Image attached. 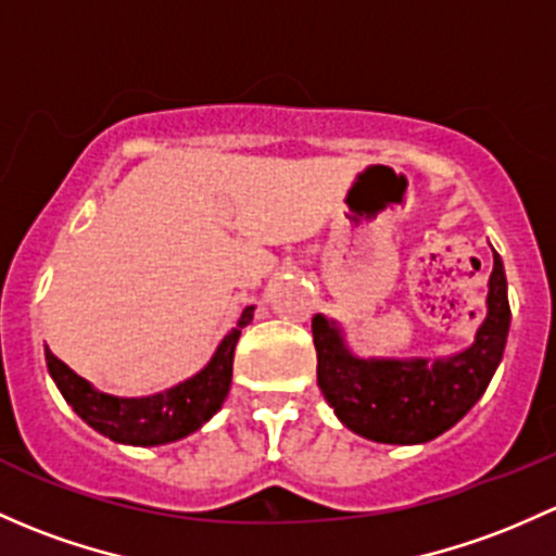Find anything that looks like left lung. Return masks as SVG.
<instances>
[{
	"label": "left lung",
	"mask_w": 556,
	"mask_h": 556,
	"mask_svg": "<svg viewBox=\"0 0 556 556\" xmlns=\"http://www.w3.org/2000/svg\"><path fill=\"white\" fill-rule=\"evenodd\" d=\"M506 274L493 250L488 314L460 352L426 359H362L323 314L312 319L317 383L346 429L386 445H420L458 424L488 389L509 336Z\"/></svg>",
	"instance_id": "1"
}]
</instances>
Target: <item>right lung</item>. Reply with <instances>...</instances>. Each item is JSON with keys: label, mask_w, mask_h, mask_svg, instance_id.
<instances>
[{"label": "right lung", "mask_w": 556, "mask_h": 556, "mask_svg": "<svg viewBox=\"0 0 556 556\" xmlns=\"http://www.w3.org/2000/svg\"><path fill=\"white\" fill-rule=\"evenodd\" d=\"M255 306H248L237 325L231 327L218 343L215 354L197 376L186 378L184 383H175L170 389L156 391L146 396H114L96 389L79 378L68 365H63L55 354L47 349V370L52 381L61 389L63 400L74 407V413L101 431L109 440L122 445H167V442L189 437L191 431L207 424L224 405L231 386L233 349H237L242 327L250 325Z\"/></svg>", "instance_id": "1"}]
</instances>
